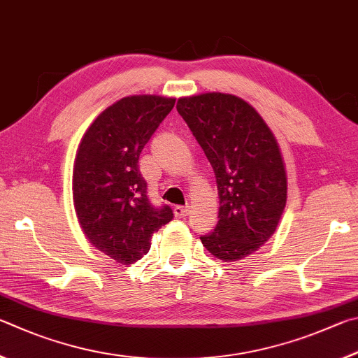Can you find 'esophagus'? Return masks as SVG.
Listing matches in <instances>:
<instances>
[{"mask_svg": "<svg viewBox=\"0 0 358 358\" xmlns=\"http://www.w3.org/2000/svg\"><path fill=\"white\" fill-rule=\"evenodd\" d=\"M190 214V206H176L174 208V215L184 218Z\"/></svg>", "mask_w": 358, "mask_h": 358, "instance_id": "1", "label": "esophagus"}]
</instances>
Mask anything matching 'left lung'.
<instances>
[{
    "mask_svg": "<svg viewBox=\"0 0 358 358\" xmlns=\"http://www.w3.org/2000/svg\"><path fill=\"white\" fill-rule=\"evenodd\" d=\"M178 113L214 168L218 223L203 245L224 262L245 258L271 239L287 195L278 143L252 105L233 94L180 97Z\"/></svg>",
    "mask_w": 358,
    "mask_h": 358,
    "instance_id": "8db88e82",
    "label": "left lung"
}]
</instances>
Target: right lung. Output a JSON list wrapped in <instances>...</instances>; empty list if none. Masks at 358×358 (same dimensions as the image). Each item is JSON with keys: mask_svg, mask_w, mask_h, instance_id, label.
Masks as SVG:
<instances>
[{"mask_svg": "<svg viewBox=\"0 0 358 358\" xmlns=\"http://www.w3.org/2000/svg\"><path fill=\"white\" fill-rule=\"evenodd\" d=\"M174 102L160 96L117 100L90 125L75 155L72 192L80 227L119 264L141 259L152 234L173 220L169 206L150 204L138 160Z\"/></svg>", "mask_w": 358, "mask_h": 358, "instance_id": "right-lung-1", "label": "right lung"}]
</instances>
